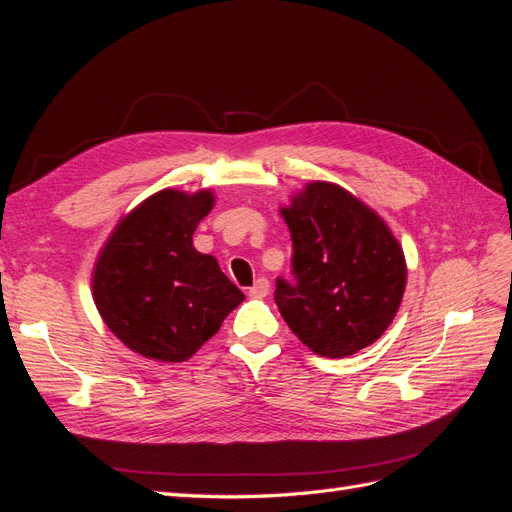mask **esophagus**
Wrapping results in <instances>:
<instances>
[{"label":"esophagus","instance_id":"obj_1","mask_svg":"<svg viewBox=\"0 0 512 512\" xmlns=\"http://www.w3.org/2000/svg\"><path fill=\"white\" fill-rule=\"evenodd\" d=\"M269 280H265V277H260V280H256V284L250 288V297L254 299H265L269 294Z\"/></svg>","mask_w":512,"mask_h":512}]
</instances>
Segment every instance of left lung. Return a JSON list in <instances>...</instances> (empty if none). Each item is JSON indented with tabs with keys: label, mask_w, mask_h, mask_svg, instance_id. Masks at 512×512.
I'll return each mask as SVG.
<instances>
[{
	"label": "left lung",
	"mask_w": 512,
	"mask_h": 512,
	"mask_svg": "<svg viewBox=\"0 0 512 512\" xmlns=\"http://www.w3.org/2000/svg\"><path fill=\"white\" fill-rule=\"evenodd\" d=\"M280 213L292 237L294 282L277 280L275 303L290 331L329 359L374 344L393 322L408 280L389 224L331 181L307 183Z\"/></svg>",
	"instance_id": "obj_1"
}]
</instances>
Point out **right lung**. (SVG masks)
Segmentation results:
<instances>
[{
    "label": "right lung",
    "instance_id": "obj_1",
    "mask_svg": "<svg viewBox=\"0 0 512 512\" xmlns=\"http://www.w3.org/2000/svg\"><path fill=\"white\" fill-rule=\"evenodd\" d=\"M213 190L166 188L123 215L96 258L91 294L108 329L145 359L183 363L245 294L194 247Z\"/></svg>",
    "mask_w": 512,
    "mask_h": 512
}]
</instances>
